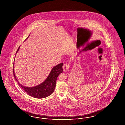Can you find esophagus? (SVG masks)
I'll list each match as a JSON object with an SVG mask.
<instances>
[{
  "mask_svg": "<svg viewBox=\"0 0 125 125\" xmlns=\"http://www.w3.org/2000/svg\"><path fill=\"white\" fill-rule=\"evenodd\" d=\"M62 68H63L64 72H66L69 69V66L66 64H64L62 66Z\"/></svg>",
  "mask_w": 125,
  "mask_h": 125,
  "instance_id": "1",
  "label": "esophagus"
}]
</instances>
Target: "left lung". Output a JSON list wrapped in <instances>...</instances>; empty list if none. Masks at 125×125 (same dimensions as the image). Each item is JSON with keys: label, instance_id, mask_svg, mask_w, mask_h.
<instances>
[{"label": "left lung", "instance_id": "obj_1", "mask_svg": "<svg viewBox=\"0 0 125 125\" xmlns=\"http://www.w3.org/2000/svg\"><path fill=\"white\" fill-rule=\"evenodd\" d=\"M85 49H83L82 51H85ZM85 51H86V50H85Z\"/></svg>", "mask_w": 125, "mask_h": 125}]
</instances>
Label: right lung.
Here are the masks:
<instances>
[{"label":"right lung","instance_id":"right-lung-1","mask_svg":"<svg viewBox=\"0 0 125 125\" xmlns=\"http://www.w3.org/2000/svg\"><path fill=\"white\" fill-rule=\"evenodd\" d=\"M20 48V46L17 50L16 53L18 51H19ZM63 63H61L57 65L56 66H54L52 69L51 73H50L47 79L45 80V81L40 84V85H37L33 87L29 88L25 87L18 82V85L27 94L33 97L37 98H44L46 97L51 95L54 90L56 86V80L59 74L63 72ZM13 74L15 79L18 82V80L16 79L14 69Z\"/></svg>","mask_w":125,"mask_h":125}]
</instances>
